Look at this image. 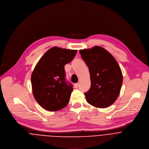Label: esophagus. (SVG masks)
I'll return each instance as SVG.
<instances>
[{
	"mask_svg": "<svg viewBox=\"0 0 149 149\" xmlns=\"http://www.w3.org/2000/svg\"><path fill=\"white\" fill-rule=\"evenodd\" d=\"M79 83H75V84H74V87H75L76 88H77V87H79Z\"/></svg>",
	"mask_w": 149,
	"mask_h": 149,
	"instance_id": "34e87169",
	"label": "esophagus"
}]
</instances>
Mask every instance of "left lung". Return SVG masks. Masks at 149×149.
<instances>
[{"mask_svg":"<svg viewBox=\"0 0 149 149\" xmlns=\"http://www.w3.org/2000/svg\"><path fill=\"white\" fill-rule=\"evenodd\" d=\"M88 68L91 87L84 93L87 102L97 108L111 106L119 95L123 83L120 68L105 49L96 46L79 51Z\"/></svg>","mask_w":149,"mask_h":149,"instance_id":"obj_1","label":"left lung"}]
</instances>
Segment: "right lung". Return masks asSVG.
I'll return each mask as SVG.
<instances>
[{"label": "right lung", "mask_w": 149, "mask_h": 149, "mask_svg": "<svg viewBox=\"0 0 149 149\" xmlns=\"http://www.w3.org/2000/svg\"><path fill=\"white\" fill-rule=\"evenodd\" d=\"M77 52L55 46L48 50L36 65L31 76L32 92L45 109L57 111L68 104L73 88L66 80L65 66Z\"/></svg>", "instance_id": "1"}]
</instances>
